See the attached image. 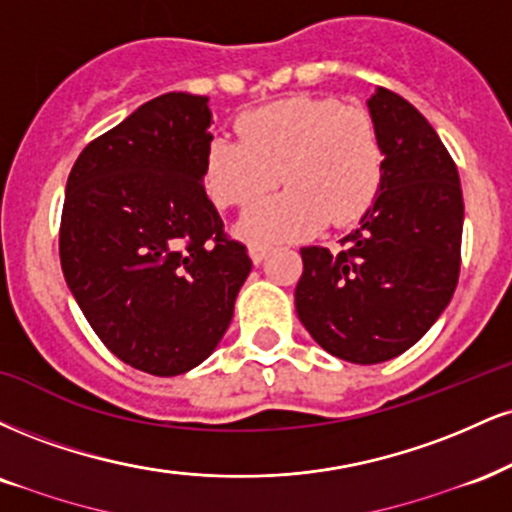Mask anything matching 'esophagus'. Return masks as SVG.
I'll use <instances>...</instances> for the list:
<instances>
[{
	"label": "esophagus",
	"mask_w": 512,
	"mask_h": 512,
	"mask_svg": "<svg viewBox=\"0 0 512 512\" xmlns=\"http://www.w3.org/2000/svg\"><path fill=\"white\" fill-rule=\"evenodd\" d=\"M248 252H250V260L255 264H260L264 257H267L269 252V245H262V243H250L248 245Z\"/></svg>",
	"instance_id": "obj_1"
}]
</instances>
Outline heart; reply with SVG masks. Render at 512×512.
I'll return each instance as SVG.
<instances>
[{"label": "heart", "instance_id": "heart-1", "mask_svg": "<svg viewBox=\"0 0 512 512\" xmlns=\"http://www.w3.org/2000/svg\"><path fill=\"white\" fill-rule=\"evenodd\" d=\"M240 140L214 135L202 159V186L219 207L255 202L238 221L250 243L295 240L326 224L350 226L377 200L384 145L367 109L331 97H288L236 123Z\"/></svg>", "mask_w": 512, "mask_h": 512}]
</instances>
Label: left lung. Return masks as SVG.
I'll use <instances>...</instances> for the list:
<instances>
[{"label":"left lung","instance_id":"left-lung-1","mask_svg":"<svg viewBox=\"0 0 512 512\" xmlns=\"http://www.w3.org/2000/svg\"><path fill=\"white\" fill-rule=\"evenodd\" d=\"M384 145V176L343 250H300L295 312L326 353L377 365L405 353L451 303L460 274L463 190L424 116L396 92L367 100Z\"/></svg>","mask_w":512,"mask_h":512}]
</instances>
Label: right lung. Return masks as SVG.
I'll list each match as a JSON object with an SVG mask.
<instances>
[{
  "mask_svg": "<svg viewBox=\"0 0 512 512\" xmlns=\"http://www.w3.org/2000/svg\"><path fill=\"white\" fill-rule=\"evenodd\" d=\"M207 97L166 92L80 152L59 229L64 279L92 331L155 377L200 365L252 262L202 186Z\"/></svg>",
  "mask_w": 512,
  "mask_h": 512,
  "instance_id": "add662e5",
  "label": "right lung"
}]
</instances>
